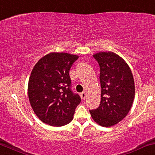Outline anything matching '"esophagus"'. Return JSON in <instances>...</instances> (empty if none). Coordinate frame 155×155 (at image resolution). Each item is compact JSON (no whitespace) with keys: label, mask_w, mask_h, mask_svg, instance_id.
<instances>
[{"label":"esophagus","mask_w":155,"mask_h":155,"mask_svg":"<svg viewBox=\"0 0 155 155\" xmlns=\"http://www.w3.org/2000/svg\"><path fill=\"white\" fill-rule=\"evenodd\" d=\"M80 96H81V99H83V100H84V99H86V93H85V92H82V93L80 94Z\"/></svg>","instance_id":"1"}]
</instances>
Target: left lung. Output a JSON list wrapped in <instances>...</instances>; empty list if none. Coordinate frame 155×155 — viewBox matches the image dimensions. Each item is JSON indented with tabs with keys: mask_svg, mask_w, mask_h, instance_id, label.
Segmentation results:
<instances>
[{
	"mask_svg": "<svg viewBox=\"0 0 155 155\" xmlns=\"http://www.w3.org/2000/svg\"><path fill=\"white\" fill-rule=\"evenodd\" d=\"M100 68L101 101L97 109L89 110L98 124L108 127L122 120L131 109L135 87L130 66L114 52L93 55Z\"/></svg>",
	"mask_w": 155,
	"mask_h": 155,
	"instance_id": "obj_1",
	"label": "left lung"
}]
</instances>
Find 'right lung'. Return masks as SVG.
<instances>
[{"mask_svg":"<svg viewBox=\"0 0 155 155\" xmlns=\"http://www.w3.org/2000/svg\"><path fill=\"white\" fill-rule=\"evenodd\" d=\"M79 58L67 53H50L34 66L28 94L34 113L45 124L61 127L70 123L81 101L71 89L69 70Z\"/></svg>","mask_w":155,"mask_h":155,"instance_id":"1","label":"right lung"}]
</instances>
